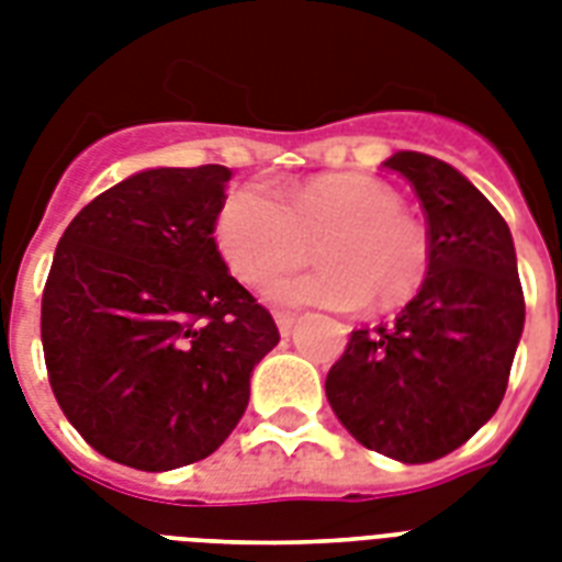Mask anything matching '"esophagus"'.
<instances>
[{
  "instance_id": "obj_1",
  "label": "esophagus",
  "mask_w": 562,
  "mask_h": 562,
  "mask_svg": "<svg viewBox=\"0 0 562 562\" xmlns=\"http://www.w3.org/2000/svg\"><path fill=\"white\" fill-rule=\"evenodd\" d=\"M277 326H280V335L285 338V335H291V329H294V324H297V317L291 315V312H277Z\"/></svg>"
}]
</instances>
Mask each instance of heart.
<instances>
[{"mask_svg": "<svg viewBox=\"0 0 562 562\" xmlns=\"http://www.w3.org/2000/svg\"><path fill=\"white\" fill-rule=\"evenodd\" d=\"M215 241L229 273L259 285L306 262L312 271L268 285L277 306L396 308L417 297L431 268V241L419 221L402 212L391 187L361 175H324L277 198L259 183L236 187L215 215Z\"/></svg>", "mask_w": 562, "mask_h": 562, "instance_id": "1", "label": "heart"}]
</instances>
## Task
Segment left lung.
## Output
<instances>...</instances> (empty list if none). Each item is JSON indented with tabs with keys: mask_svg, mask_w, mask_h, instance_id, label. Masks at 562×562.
Returning a JSON list of instances; mask_svg holds the SVG:
<instances>
[{
	"mask_svg": "<svg viewBox=\"0 0 562 562\" xmlns=\"http://www.w3.org/2000/svg\"><path fill=\"white\" fill-rule=\"evenodd\" d=\"M426 212L431 268L391 326L356 329L326 375V400L361 446L428 463L463 446L507 391L525 294L505 218L428 154L384 160Z\"/></svg>",
	"mask_w": 562,
	"mask_h": 562,
	"instance_id": "8db88e82",
	"label": "left lung"
}]
</instances>
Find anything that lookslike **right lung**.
Returning a JSON list of instances; mask_svg holds the SVG:
<instances>
[{
  "mask_svg": "<svg viewBox=\"0 0 562 562\" xmlns=\"http://www.w3.org/2000/svg\"><path fill=\"white\" fill-rule=\"evenodd\" d=\"M229 169H148L90 201L57 241L40 308L48 384L104 458L166 472L236 428L280 344L229 277L215 215Z\"/></svg>",
  "mask_w": 562,
  "mask_h": 562,
  "instance_id": "1",
  "label": "right lung"
}]
</instances>
